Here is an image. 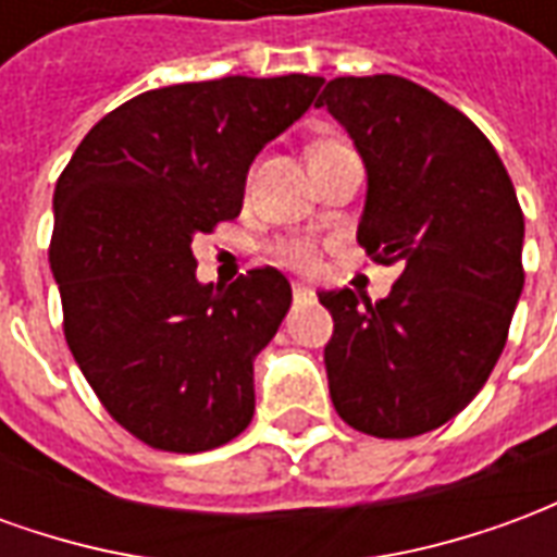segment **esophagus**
<instances>
[{
    "instance_id": "esophagus-1",
    "label": "esophagus",
    "mask_w": 557,
    "mask_h": 557,
    "mask_svg": "<svg viewBox=\"0 0 557 557\" xmlns=\"http://www.w3.org/2000/svg\"><path fill=\"white\" fill-rule=\"evenodd\" d=\"M292 295H295V301H310V298H313V289L304 286V283H292Z\"/></svg>"
}]
</instances>
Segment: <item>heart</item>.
<instances>
[{"label": "heart", "instance_id": "obj_1", "mask_svg": "<svg viewBox=\"0 0 557 557\" xmlns=\"http://www.w3.org/2000/svg\"><path fill=\"white\" fill-rule=\"evenodd\" d=\"M325 146H334V139H322V143H315L310 151H315V148H325ZM277 259L292 268L313 271V268L319 265V250H315L310 242H286L277 247Z\"/></svg>", "mask_w": 557, "mask_h": 557}]
</instances>
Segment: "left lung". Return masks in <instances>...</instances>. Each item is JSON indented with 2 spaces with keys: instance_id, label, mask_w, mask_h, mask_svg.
<instances>
[{
  "instance_id": "left-lung-1",
  "label": "left lung",
  "mask_w": 557,
  "mask_h": 557,
  "mask_svg": "<svg viewBox=\"0 0 557 557\" xmlns=\"http://www.w3.org/2000/svg\"><path fill=\"white\" fill-rule=\"evenodd\" d=\"M315 107L367 166L358 244L399 265L391 295L319 292L337 414L375 438H414L466 409L502 358L522 295L525 218L498 151L468 115L397 74L337 77Z\"/></svg>"
}]
</instances>
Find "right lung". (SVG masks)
<instances>
[{
	"mask_svg": "<svg viewBox=\"0 0 557 557\" xmlns=\"http://www.w3.org/2000/svg\"><path fill=\"white\" fill-rule=\"evenodd\" d=\"M322 77H220L107 113L55 182L50 268L67 349L110 418L154 450L199 454L253 420V358L289 313L277 268L196 280L194 238L242 214L253 158Z\"/></svg>",
	"mask_w": 557,
	"mask_h": 557,
	"instance_id": "right-lung-1",
	"label": "right lung"
}]
</instances>
